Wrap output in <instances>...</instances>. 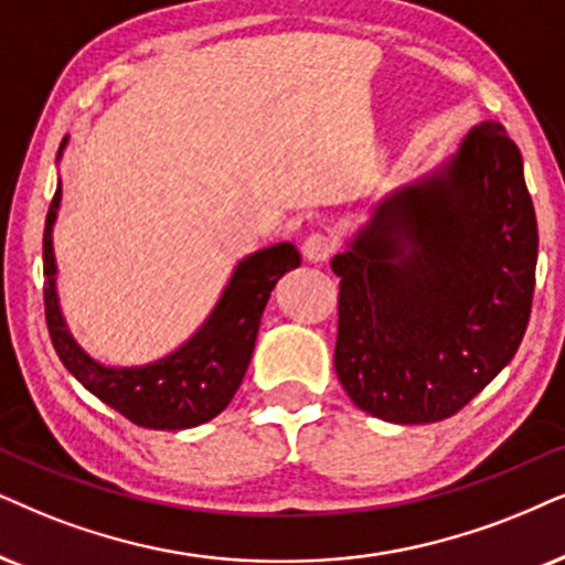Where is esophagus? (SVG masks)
<instances>
[{
	"label": "esophagus",
	"mask_w": 565,
	"mask_h": 565,
	"mask_svg": "<svg viewBox=\"0 0 565 565\" xmlns=\"http://www.w3.org/2000/svg\"><path fill=\"white\" fill-rule=\"evenodd\" d=\"M302 253L305 258L310 263H320V260H328V255L333 253V242L326 237V234L320 232H312L310 237L302 242Z\"/></svg>",
	"instance_id": "esophagus-1"
}]
</instances>
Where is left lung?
I'll return each mask as SVG.
<instances>
[{"mask_svg":"<svg viewBox=\"0 0 565 565\" xmlns=\"http://www.w3.org/2000/svg\"><path fill=\"white\" fill-rule=\"evenodd\" d=\"M534 266L524 163L488 119L438 167L377 200L333 255V365L349 398L394 425L451 417L516 354Z\"/></svg>","mask_w":565,"mask_h":565,"instance_id":"obj_1","label":"left lung"}]
</instances>
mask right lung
Instances as JSON below:
<instances>
[{
    "label": "right lung",
    "instance_id": "obj_1",
    "mask_svg": "<svg viewBox=\"0 0 565 565\" xmlns=\"http://www.w3.org/2000/svg\"><path fill=\"white\" fill-rule=\"evenodd\" d=\"M70 135L62 140L56 163L62 161ZM62 180L46 213L44 226V305L52 344L64 367L93 396L125 414L140 427L153 430H188L211 423L230 406L253 360L263 310L278 278L299 268L297 247L291 242L255 249L234 266L209 318L190 339L146 365H104L77 344L64 320L56 291L54 224L60 216Z\"/></svg>",
    "mask_w": 565,
    "mask_h": 565
}]
</instances>
